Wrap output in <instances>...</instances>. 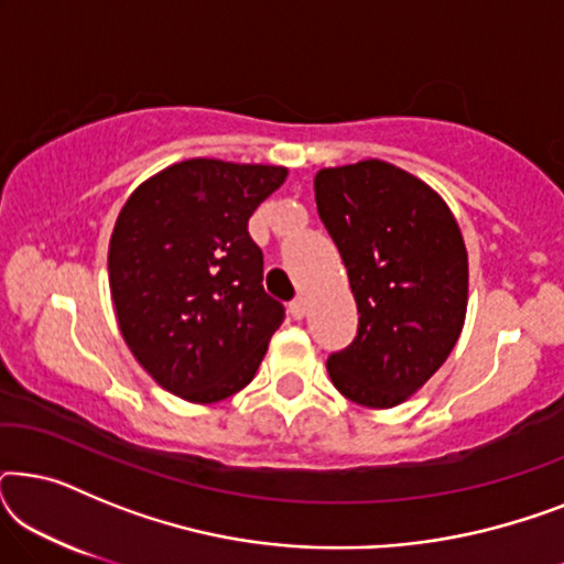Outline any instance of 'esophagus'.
Here are the masks:
<instances>
[{"label": "esophagus", "mask_w": 564, "mask_h": 564, "mask_svg": "<svg viewBox=\"0 0 564 564\" xmlns=\"http://www.w3.org/2000/svg\"><path fill=\"white\" fill-rule=\"evenodd\" d=\"M290 315H292V318H295V321L303 318V315H305V297H295V300H292V303H290Z\"/></svg>", "instance_id": "1"}]
</instances>
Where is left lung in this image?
Wrapping results in <instances>:
<instances>
[{"instance_id":"8db88e82","label":"left lung","mask_w":564,"mask_h":564,"mask_svg":"<svg viewBox=\"0 0 564 564\" xmlns=\"http://www.w3.org/2000/svg\"><path fill=\"white\" fill-rule=\"evenodd\" d=\"M315 205L357 300L354 341L326 361L351 403L411 398L457 344L467 251L449 207L403 169L369 159L315 174Z\"/></svg>"}]
</instances>
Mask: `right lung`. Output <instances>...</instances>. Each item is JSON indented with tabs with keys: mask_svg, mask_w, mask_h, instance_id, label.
<instances>
[{
	"mask_svg": "<svg viewBox=\"0 0 564 564\" xmlns=\"http://www.w3.org/2000/svg\"><path fill=\"white\" fill-rule=\"evenodd\" d=\"M282 166L189 159L143 182L110 238V290L122 338L161 388L218 403L246 388L284 305L264 292L253 210Z\"/></svg>",
	"mask_w": 564,
	"mask_h": 564,
	"instance_id": "obj_1",
	"label": "right lung"
}]
</instances>
